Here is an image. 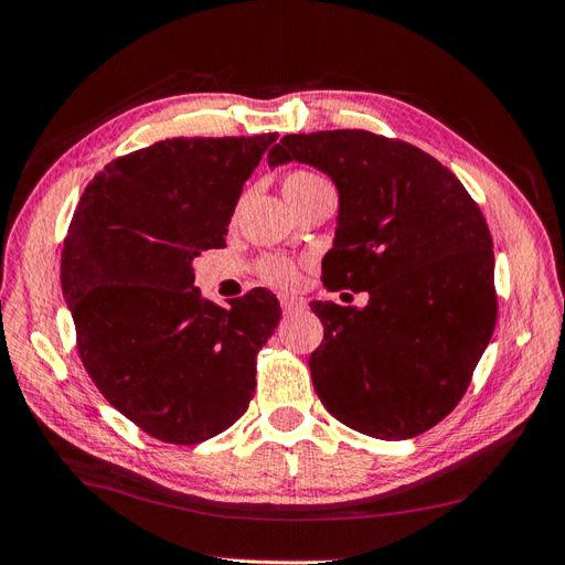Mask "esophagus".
Segmentation results:
<instances>
[{
	"label": "esophagus",
	"mask_w": 565,
	"mask_h": 565,
	"mask_svg": "<svg viewBox=\"0 0 565 565\" xmlns=\"http://www.w3.org/2000/svg\"><path fill=\"white\" fill-rule=\"evenodd\" d=\"M278 299H280V309H282V313H295V311L303 309V301H301V299H297V297H292V295H280Z\"/></svg>",
	"instance_id": "obj_1"
}]
</instances>
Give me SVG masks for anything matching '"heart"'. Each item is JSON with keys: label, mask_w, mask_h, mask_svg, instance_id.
Masks as SVG:
<instances>
[{"label": "heart", "mask_w": 565, "mask_h": 565, "mask_svg": "<svg viewBox=\"0 0 565 565\" xmlns=\"http://www.w3.org/2000/svg\"><path fill=\"white\" fill-rule=\"evenodd\" d=\"M322 179L313 172H306V169H295L282 179V193L285 198L292 202L301 193L309 191V188L318 185ZM259 276L268 285L276 287H292L299 280V264L287 259V256H266V259L259 264Z\"/></svg>", "instance_id": "b5f03b06"}]
</instances>
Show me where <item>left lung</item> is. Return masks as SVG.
<instances>
[{
	"label": "left lung",
	"instance_id": "left-lung-1",
	"mask_svg": "<svg viewBox=\"0 0 565 565\" xmlns=\"http://www.w3.org/2000/svg\"><path fill=\"white\" fill-rule=\"evenodd\" d=\"M311 164L339 191L322 285L367 292L365 309L313 301L318 398L351 429L405 440L465 396L498 320L492 237L481 207L429 152L334 129L287 134L268 164Z\"/></svg>",
	"mask_w": 565,
	"mask_h": 565
}]
</instances>
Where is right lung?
Listing matches in <instances>:
<instances>
[{
	"label": "right lung",
	"mask_w": 565,
	"mask_h": 565,
	"mask_svg": "<svg viewBox=\"0 0 565 565\" xmlns=\"http://www.w3.org/2000/svg\"><path fill=\"white\" fill-rule=\"evenodd\" d=\"M278 134L167 139L104 167L77 202L61 287L84 370L141 431L195 446L245 415L280 303L202 299L193 259L226 247L243 183Z\"/></svg>",
	"instance_id": "1"
}]
</instances>
